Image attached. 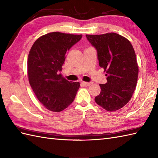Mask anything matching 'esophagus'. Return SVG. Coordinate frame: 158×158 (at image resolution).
Returning <instances> with one entry per match:
<instances>
[{
    "label": "esophagus",
    "instance_id": "obj_1",
    "mask_svg": "<svg viewBox=\"0 0 158 158\" xmlns=\"http://www.w3.org/2000/svg\"><path fill=\"white\" fill-rule=\"evenodd\" d=\"M91 84H92L91 82H83V81L82 82V85H83L85 86V87L89 86Z\"/></svg>",
    "mask_w": 158,
    "mask_h": 158
}]
</instances>
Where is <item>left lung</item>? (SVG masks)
<instances>
[{
  "mask_svg": "<svg viewBox=\"0 0 158 158\" xmlns=\"http://www.w3.org/2000/svg\"><path fill=\"white\" fill-rule=\"evenodd\" d=\"M85 36L96 49L99 66L107 73V82L100 84L101 91L95 102L115 111L129 102L136 88L139 68L135 50L128 40L117 33Z\"/></svg>",
  "mask_w": 158,
  "mask_h": 158,
  "instance_id": "left-lung-1",
  "label": "left lung"
}]
</instances>
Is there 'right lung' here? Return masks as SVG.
I'll return each mask as SVG.
<instances>
[{"label": "right lung", "mask_w": 158, "mask_h": 158, "mask_svg": "<svg viewBox=\"0 0 158 158\" xmlns=\"http://www.w3.org/2000/svg\"><path fill=\"white\" fill-rule=\"evenodd\" d=\"M81 38V35L48 33L36 40L29 52L30 85L40 102L52 111L67 108L79 88V82L67 81L60 71L66 52Z\"/></svg>", "instance_id": "add662e5"}]
</instances>
